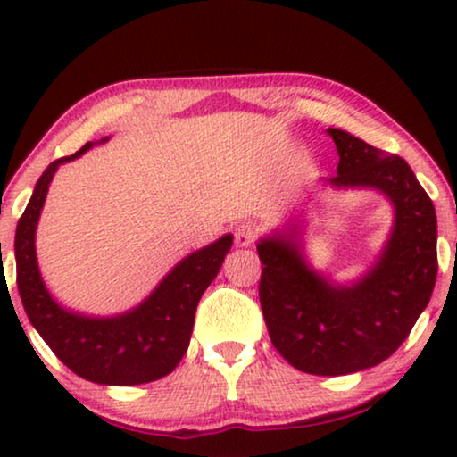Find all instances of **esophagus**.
<instances>
[{
	"label": "esophagus",
	"mask_w": 457,
	"mask_h": 457,
	"mask_svg": "<svg viewBox=\"0 0 457 457\" xmlns=\"http://www.w3.org/2000/svg\"><path fill=\"white\" fill-rule=\"evenodd\" d=\"M255 237H258V227H255L253 222H241L237 224L235 228V243L239 247H247L252 245L255 241Z\"/></svg>",
	"instance_id": "esophagus-1"
}]
</instances>
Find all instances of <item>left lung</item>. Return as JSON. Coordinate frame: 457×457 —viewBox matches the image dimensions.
Returning a JSON list of instances; mask_svg holds the SVG:
<instances>
[{"label": "left lung", "mask_w": 457, "mask_h": 457, "mask_svg": "<svg viewBox=\"0 0 457 457\" xmlns=\"http://www.w3.org/2000/svg\"><path fill=\"white\" fill-rule=\"evenodd\" d=\"M339 166L333 187L385 193L395 220L377 264L353 285H333L305 264L302 227L289 224L258 243L260 303L268 335L297 370L339 377L397 352L428 305L436 280V214L408 162L328 129Z\"/></svg>", "instance_id": "left-lung-1"}]
</instances>
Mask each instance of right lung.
I'll return each mask as SVG.
<instances>
[{"instance_id":"add662e5","label":"right lung","mask_w":457,"mask_h":457,"mask_svg":"<svg viewBox=\"0 0 457 457\" xmlns=\"http://www.w3.org/2000/svg\"><path fill=\"white\" fill-rule=\"evenodd\" d=\"M105 141L108 137L102 139ZM91 147L89 141L77 154L52 162L37 180L16 227L18 293L30 324L74 374L97 385L152 383L170 374L183 360L197 303L220 270L224 255L233 245V235H224L180 260L145 302L124 314L96 318L62 308L49 295L37 266L35 230L58 166L77 160Z\"/></svg>"}]
</instances>
